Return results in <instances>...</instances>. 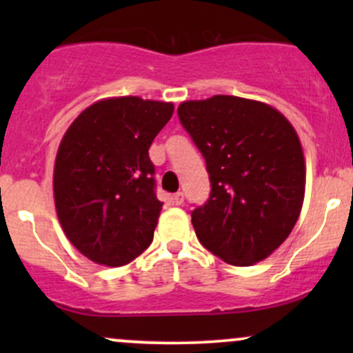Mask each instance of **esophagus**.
Returning a JSON list of instances; mask_svg holds the SVG:
<instances>
[{"mask_svg":"<svg viewBox=\"0 0 353 353\" xmlns=\"http://www.w3.org/2000/svg\"><path fill=\"white\" fill-rule=\"evenodd\" d=\"M172 202H174V204H176V205H181L182 202H184V194H182V192H176V194H174V196H172Z\"/></svg>","mask_w":353,"mask_h":353,"instance_id":"34e87169","label":"esophagus"}]
</instances>
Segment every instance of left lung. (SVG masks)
Wrapping results in <instances>:
<instances>
[{
  "mask_svg": "<svg viewBox=\"0 0 353 353\" xmlns=\"http://www.w3.org/2000/svg\"><path fill=\"white\" fill-rule=\"evenodd\" d=\"M182 128L205 159L210 194L190 212L199 242L232 265L264 261L292 232L305 192V163L277 109L236 96L185 101Z\"/></svg>",
  "mask_w": 353,
  "mask_h": 353,
  "instance_id": "left-lung-1",
  "label": "left lung"
}]
</instances>
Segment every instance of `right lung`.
I'll list each match as a JSON object with an SVG mask.
<instances>
[{
  "label": "right lung",
  "mask_w": 353,
  "mask_h": 353,
  "mask_svg": "<svg viewBox=\"0 0 353 353\" xmlns=\"http://www.w3.org/2000/svg\"><path fill=\"white\" fill-rule=\"evenodd\" d=\"M171 103L137 96L94 103L72 121L54 163V204L66 237L89 261L121 267L151 245L163 202L149 148Z\"/></svg>",
  "instance_id": "add662e5"
}]
</instances>
